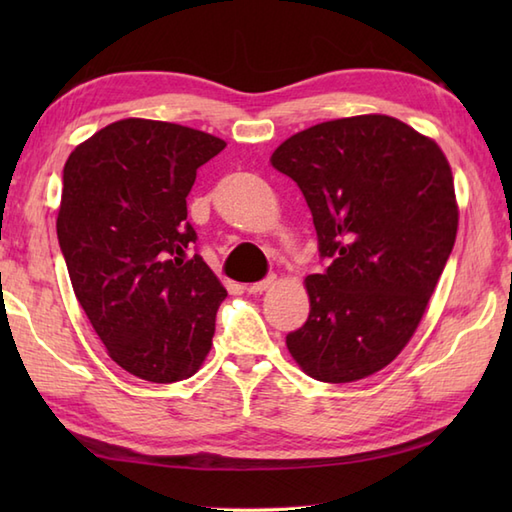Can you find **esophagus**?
Wrapping results in <instances>:
<instances>
[{"label":"esophagus","instance_id":"esophagus-1","mask_svg":"<svg viewBox=\"0 0 512 512\" xmlns=\"http://www.w3.org/2000/svg\"><path fill=\"white\" fill-rule=\"evenodd\" d=\"M273 284H275V275H270V277H266V279H262V281H255V284H248V286H246V292H250V295H257V292H264V290H268Z\"/></svg>","mask_w":512,"mask_h":512}]
</instances>
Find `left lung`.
Listing matches in <instances>:
<instances>
[{
	"mask_svg": "<svg viewBox=\"0 0 512 512\" xmlns=\"http://www.w3.org/2000/svg\"><path fill=\"white\" fill-rule=\"evenodd\" d=\"M270 162L297 182L328 259L306 277L310 314L288 350L323 383L372 376L409 343L453 250L449 160L398 118L363 114L303 129Z\"/></svg>",
	"mask_w": 512,
	"mask_h": 512,
	"instance_id": "obj_1",
	"label": "left lung"
}]
</instances>
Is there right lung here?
<instances>
[{
  "label": "right lung",
  "instance_id": "add662e5",
  "mask_svg": "<svg viewBox=\"0 0 512 512\" xmlns=\"http://www.w3.org/2000/svg\"><path fill=\"white\" fill-rule=\"evenodd\" d=\"M226 147L176 123L125 118L63 167L59 246L74 295L107 354L149 383L198 372L226 290L193 248L187 195Z\"/></svg>",
  "mask_w": 512,
  "mask_h": 512
}]
</instances>
